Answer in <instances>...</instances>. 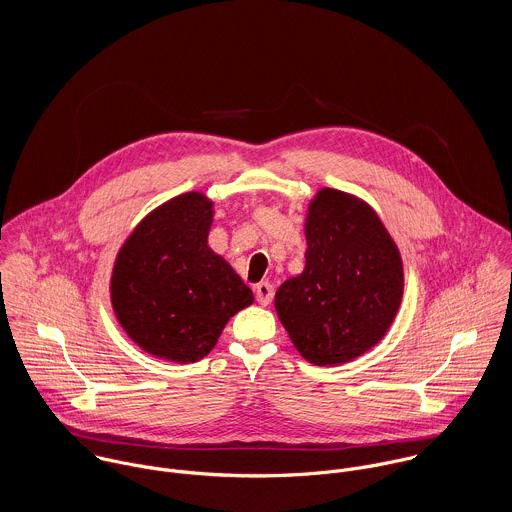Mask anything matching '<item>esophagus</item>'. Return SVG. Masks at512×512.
<instances>
[{
    "instance_id": "esophagus-1",
    "label": "esophagus",
    "mask_w": 512,
    "mask_h": 512,
    "mask_svg": "<svg viewBox=\"0 0 512 512\" xmlns=\"http://www.w3.org/2000/svg\"><path fill=\"white\" fill-rule=\"evenodd\" d=\"M256 299L260 305H270V301L274 299V286L268 282H262L256 286Z\"/></svg>"
}]
</instances>
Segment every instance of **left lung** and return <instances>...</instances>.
Returning <instances> with one entry per match:
<instances>
[{"label": "left lung", "instance_id": "8db88e82", "mask_svg": "<svg viewBox=\"0 0 512 512\" xmlns=\"http://www.w3.org/2000/svg\"><path fill=\"white\" fill-rule=\"evenodd\" d=\"M305 268L276 292V313L311 365L365 355L390 329L404 292L396 242L363 199L321 189L305 217Z\"/></svg>", "mask_w": 512, "mask_h": 512}]
</instances>
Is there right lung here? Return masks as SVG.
Listing matches in <instances>:
<instances>
[{
	"label": "right lung",
	"instance_id": "obj_1",
	"mask_svg": "<svg viewBox=\"0 0 512 512\" xmlns=\"http://www.w3.org/2000/svg\"><path fill=\"white\" fill-rule=\"evenodd\" d=\"M213 201L197 191L153 209L118 250L110 301L126 335L149 355L197 363L252 290L211 250Z\"/></svg>",
	"mask_w": 512,
	"mask_h": 512
}]
</instances>
